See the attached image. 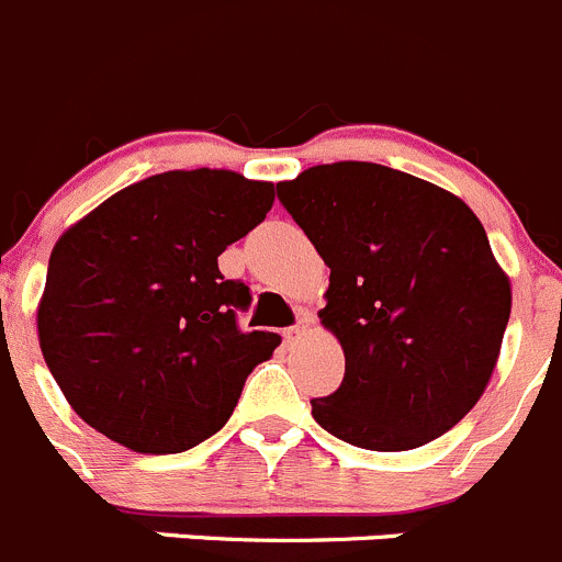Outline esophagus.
I'll return each instance as SVG.
<instances>
[{
    "mask_svg": "<svg viewBox=\"0 0 562 562\" xmlns=\"http://www.w3.org/2000/svg\"><path fill=\"white\" fill-rule=\"evenodd\" d=\"M311 322H313V318H311V316H299V322H296V324H293V327H288V329H285V333H282V335H285V338H288V340L299 338V335H302V333H305V329H307V327H311Z\"/></svg>",
    "mask_w": 562,
    "mask_h": 562,
    "instance_id": "obj_1",
    "label": "esophagus"
}]
</instances>
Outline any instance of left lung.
<instances>
[{
    "label": "left lung",
    "mask_w": 562,
    "mask_h": 562,
    "mask_svg": "<svg viewBox=\"0 0 562 562\" xmlns=\"http://www.w3.org/2000/svg\"><path fill=\"white\" fill-rule=\"evenodd\" d=\"M277 193L329 266L318 318L346 358L313 418L374 452L440 438L485 393L513 305L474 210L363 160L313 166Z\"/></svg>",
    "instance_id": "1"
}]
</instances>
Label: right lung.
<instances>
[{"label": "right lung", "instance_id": "add662e5", "mask_svg": "<svg viewBox=\"0 0 562 562\" xmlns=\"http://www.w3.org/2000/svg\"><path fill=\"white\" fill-rule=\"evenodd\" d=\"M271 204L274 186L238 171H166L57 238L38 340L82 422L140 454L186 452L227 424L280 335L240 333L249 288L224 280L218 255Z\"/></svg>", "mask_w": 562, "mask_h": 562}]
</instances>
